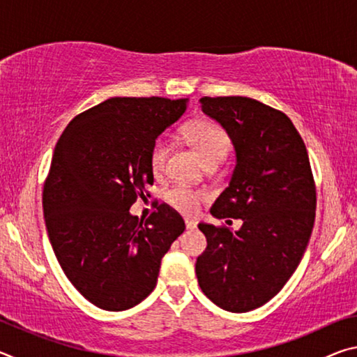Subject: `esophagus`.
<instances>
[{"label":"esophagus","instance_id":"obj_1","mask_svg":"<svg viewBox=\"0 0 357 357\" xmlns=\"http://www.w3.org/2000/svg\"><path fill=\"white\" fill-rule=\"evenodd\" d=\"M185 228L187 229H195L197 228V222L195 220H190V219H185Z\"/></svg>","mask_w":357,"mask_h":357}]
</instances>
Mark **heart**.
<instances>
[{
  "label": "heart",
  "instance_id": "obj_1",
  "mask_svg": "<svg viewBox=\"0 0 357 357\" xmlns=\"http://www.w3.org/2000/svg\"><path fill=\"white\" fill-rule=\"evenodd\" d=\"M183 134L187 143L197 151L206 165L220 164L231 149V138L227 130L213 121H193L185 126ZM167 157L168 143L164 138H157L149 151V167L154 174L164 173ZM165 200L179 213L193 214L204 200V193L192 190L185 185H174L165 193Z\"/></svg>",
  "mask_w": 357,
  "mask_h": 357
}]
</instances>
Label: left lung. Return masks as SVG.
<instances>
[{
  "label": "left lung",
  "mask_w": 357,
  "mask_h": 357,
  "mask_svg": "<svg viewBox=\"0 0 357 357\" xmlns=\"http://www.w3.org/2000/svg\"><path fill=\"white\" fill-rule=\"evenodd\" d=\"M200 104L236 151L231 181L211 214L243 219V227L198 225L208 247L197 258V279L220 309L250 312L280 291L309 244L317 209L309 154L291 119L273 107L241 96Z\"/></svg>",
  "instance_id": "1"
}]
</instances>
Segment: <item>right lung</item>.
<instances>
[{"label":"right lung","instance_id":"add662e5","mask_svg":"<svg viewBox=\"0 0 357 357\" xmlns=\"http://www.w3.org/2000/svg\"><path fill=\"white\" fill-rule=\"evenodd\" d=\"M187 104L107 99L77 114L56 143L42 193L48 239L66 277L99 309L140 304L155 287L162 258L185 229L165 203L155 202L144 222L129 209L154 183L151 146Z\"/></svg>","mask_w":357,"mask_h":357}]
</instances>
